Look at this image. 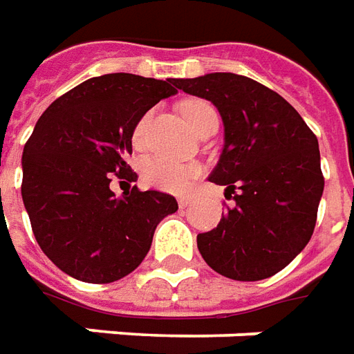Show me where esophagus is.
Wrapping results in <instances>:
<instances>
[{"instance_id": "obj_1", "label": "esophagus", "mask_w": 354, "mask_h": 354, "mask_svg": "<svg viewBox=\"0 0 354 354\" xmlns=\"http://www.w3.org/2000/svg\"><path fill=\"white\" fill-rule=\"evenodd\" d=\"M177 202H179V205H181V207H187L189 204H192V198L181 196V198H177Z\"/></svg>"}]
</instances>
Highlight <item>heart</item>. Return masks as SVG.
<instances>
[{
	"label": "heart",
	"mask_w": 354,
	"mask_h": 354,
	"mask_svg": "<svg viewBox=\"0 0 354 354\" xmlns=\"http://www.w3.org/2000/svg\"><path fill=\"white\" fill-rule=\"evenodd\" d=\"M181 112L194 131H198L207 120L217 118V112L213 109L212 102L204 101V99H190V101L183 102ZM147 124H149V116L142 118L133 131V142L137 147L142 145ZM200 175H202V165L196 162L181 164V162H171V160H150L142 167V181L149 187L165 190V192H183L189 189L190 183L198 179Z\"/></svg>",
	"instance_id": "b5f03b06"
}]
</instances>
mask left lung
I'll list each match as a JSON object with an SVG mask.
<instances>
[{
    "mask_svg": "<svg viewBox=\"0 0 354 354\" xmlns=\"http://www.w3.org/2000/svg\"><path fill=\"white\" fill-rule=\"evenodd\" d=\"M177 87L212 101L225 125V149L209 181L225 185L236 205L198 234L204 261L242 282L277 274L309 244L317 225L324 190L317 135L290 102L252 77L215 72L177 80Z\"/></svg>",
    "mask_w": 354,
    "mask_h": 354,
    "instance_id": "8db88e82",
    "label": "left lung"
}]
</instances>
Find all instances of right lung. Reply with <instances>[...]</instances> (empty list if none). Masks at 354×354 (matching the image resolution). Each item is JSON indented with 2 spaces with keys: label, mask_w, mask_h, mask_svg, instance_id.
Returning <instances> with one entry per match:
<instances>
[{
  "label": "right lung",
  "mask_w": 354,
  "mask_h": 354,
  "mask_svg": "<svg viewBox=\"0 0 354 354\" xmlns=\"http://www.w3.org/2000/svg\"><path fill=\"white\" fill-rule=\"evenodd\" d=\"M177 80L104 74L64 93L37 120L22 152V200L41 252L70 277L109 284L149 253L177 200L112 183L137 181L125 160L141 118L177 93Z\"/></svg>",
  "instance_id": "right-lung-1"
}]
</instances>
